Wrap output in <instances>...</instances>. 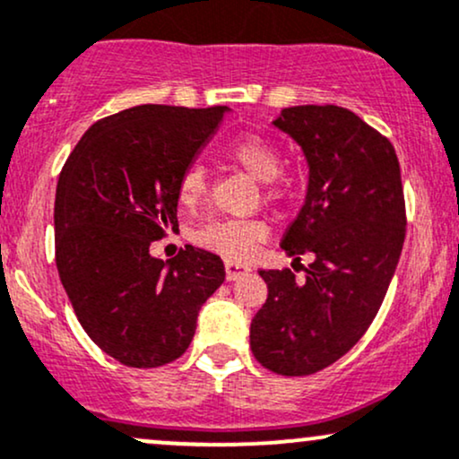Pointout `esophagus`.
<instances>
[{"mask_svg": "<svg viewBox=\"0 0 459 459\" xmlns=\"http://www.w3.org/2000/svg\"><path fill=\"white\" fill-rule=\"evenodd\" d=\"M224 270H226V281H237L239 276H246V273L250 272V267L241 265V263H235V261H226Z\"/></svg>", "mask_w": 459, "mask_h": 459, "instance_id": "34e87169", "label": "esophagus"}]
</instances>
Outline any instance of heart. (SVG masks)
I'll use <instances>...</instances> for the list:
<instances>
[{"instance_id":"obj_1","label":"heart","mask_w":459,"mask_h":459,"mask_svg":"<svg viewBox=\"0 0 459 459\" xmlns=\"http://www.w3.org/2000/svg\"><path fill=\"white\" fill-rule=\"evenodd\" d=\"M226 152L230 161L259 183L276 181L282 172L281 151L261 135H246L235 140ZM204 194H207V172L203 166H192L178 183V203L192 209L204 198ZM270 194H273V189H270ZM265 237L267 226L259 220H213L200 226L194 241L226 259L239 261L250 255L252 247Z\"/></svg>"}]
</instances>
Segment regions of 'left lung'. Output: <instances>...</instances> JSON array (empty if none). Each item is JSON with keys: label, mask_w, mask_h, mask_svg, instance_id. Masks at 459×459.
Returning a JSON list of instances; mask_svg holds the SVG:
<instances>
[{"label": "left lung", "mask_w": 459, "mask_h": 459, "mask_svg": "<svg viewBox=\"0 0 459 459\" xmlns=\"http://www.w3.org/2000/svg\"><path fill=\"white\" fill-rule=\"evenodd\" d=\"M273 127L308 163L307 200L281 247L313 263L302 282L291 270L259 272L267 299L250 347L278 376H310L345 356L382 307L405 237L402 170L391 142L339 105L287 108Z\"/></svg>", "instance_id": "obj_1"}]
</instances>
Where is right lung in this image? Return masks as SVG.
<instances>
[{
    "label": "right lung",
    "instance_id": "add662e5",
    "mask_svg": "<svg viewBox=\"0 0 459 459\" xmlns=\"http://www.w3.org/2000/svg\"><path fill=\"white\" fill-rule=\"evenodd\" d=\"M226 112L123 109L83 134L57 178V273L86 334L127 367L186 354L200 307L224 282L218 255L187 246L163 263L151 244L178 229V183Z\"/></svg>",
    "mask_w": 459,
    "mask_h": 459
}]
</instances>
